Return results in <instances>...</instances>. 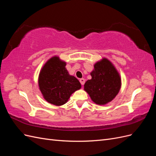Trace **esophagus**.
<instances>
[{
    "mask_svg": "<svg viewBox=\"0 0 156 156\" xmlns=\"http://www.w3.org/2000/svg\"><path fill=\"white\" fill-rule=\"evenodd\" d=\"M79 81H80V83H81V84H82V85H84V83H85V79H83V78H82V79H80Z\"/></svg>",
    "mask_w": 156,
    "mask_h": 156,
    "instance_id": "obj_1",
    "label": "esophagus"
}]
</instances>
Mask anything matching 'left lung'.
Instances as JSON below:
<instances>
[{"label": "left lung", "mask_w": 156, "mask_h": 156, "mask_svg": "<svg viewBox=\"0 0 156 156\" xmlns=\"http://www.w3.org/2000/svg\"><path fill=\"white\" fill-rule=\"evenodd\" d=\"M90 75L92 79L85 83L84 88L92 100L98 105L111 101L120 90L121 79L110 61L103 58L97 62Z\"/></svg>", "instance_id": "obj_1"}]
</instances>
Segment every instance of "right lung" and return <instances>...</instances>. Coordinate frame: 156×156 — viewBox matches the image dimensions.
Here are the masks:
<instances>
[{"mask_svg":"<svg viewBox=\"0 0 156 156\" xmlns=\"http://www.w3.org/2000/svg\"><path fill=\"white\" fill-rule=\"evenodd\" d=\"M66 65L55 56L46 62L39 75V87L45 100L57 106L66 103L72 94L81 87L78 79L69 75Z\"/></svg>","mask_w":156,"mask_h":156,"instance_id":"add662e5","label":"right lung"}]
</instances>
